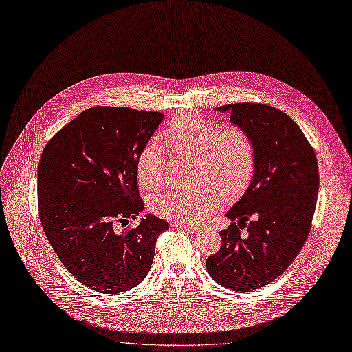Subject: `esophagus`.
I'll list each match as a JSON object with an SVG mask.
<instances>
[{"label":"esophagus","instance_id":"esophagus-1","mask_svg":"<svg viewBox=\"0 0 352 352\" xmlns=\"http://www.w3.org/2000/svg\"><path fill=\"white\" fill-rule=\"evenodd\" d=\"M174 228H178V230H186L188 233H192V234H197L201 232L200 227H192V226H187V224H181V223H174L173 224Z\"/></svg>","mask_w":352,"mask_h":352}]
</instances>
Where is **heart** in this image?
<instances>
[{
    "label": "heart",
    "instance_id": "heart-1",
    "mask_svg": "<svg viewBox=\"0 0 352 352\" xmlns=\"http://www.w3.org/2000/svg\"><path fill=\"white\" fill-rule=\"evenodd\" d=\"M171 154L200 158L201 191L168 190L151 198L157 216L177 223L195 224L217 210L223 197L234 200L246 192L256 170V145L240 126L221 128L217 122L194 115L177 116L164 132ZM166 175L165 152L158 142H148L136 158V177L145 190L160 188Z\"/></svg>",
    "mask_w": 352,
    "mask_h": 352
}]
</instances>
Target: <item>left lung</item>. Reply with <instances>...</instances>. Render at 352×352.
I'll list each match as a JSON object with an SVG mask.
<instances>
[{"mask_svg":"<svg viewBox=\"0 0 352 352\" xmlns=\"http://www.w3.org/2000/svg\"><path fill=\"white\" fill-rule=\"evenodd\" d=\"M256 145L250 186L227 211L232 224L220 232L221 248L207 257L219 285L252 292L292 265L311 230L319 188L315 151L300 128L282 111L261 103L219 106ZM250 223H248L247 221ZM244 226L246 234H241Z\"/></svg>","mask_w":352,"mask_h":352,"instance_id":"left-lung-1","label":"left lung"}]
</instances>
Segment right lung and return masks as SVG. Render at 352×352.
Masks as SVG:
<instances>
[{
  "label": "right lung",
  "mask_w": 352,
  "mask_h": 352,
  "mask_svg": "<svg viewBox=\"0 0 352 352\" xmlns=\"http://www.w3.org/2000/svg\"><path fill=\"white\" fill-rule=\"evenodd\" d=\"M164 119L161 112L95 106L44 146L37 171L40 221L60 262L100 294L125 292L148 274L168 223L144 210L136 158Z\"/></svg>",
  "instance_id": "add662e5"
}]
</instances>
